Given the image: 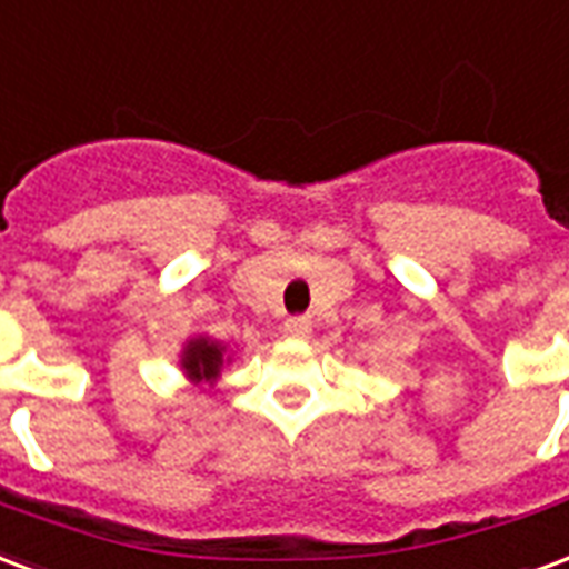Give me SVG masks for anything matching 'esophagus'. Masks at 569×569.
<instances>
[{
  "label": "esophagus",
  "mask_w": 569,
  "mask_h": 569,
  "mask_svg": "<svg viewBox=\"0 0 569 569\" xmlns=\"http://www.w3.org/2000/svg\"><path fill=\"white\" fill-rule=\"evenodd\" d=\"M310 319L307 317H292V319H286V326H283V335L289 340H307L310 338Z\"/></svg>",
  "instance_id": "34e87169"
}]
</instances>
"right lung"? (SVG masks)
<instances>
[{
  "mask_svg": "<svg viewBox=\"0 0 569 569\" xmlns=\"http://www.w3.org/2000/svg\"><path fill=\"white\" fill-rule=\"evenodd\" d=\"M229 361L231 356L226 352V343L208 338V335L189 338L180 349V370L192 386H210L213 389Z\"/></svg>",
  "mask_w": 569,
  "mask_h": 569,
  "instance_id": "1",
  "label": "right lung"
}]
</instances>
